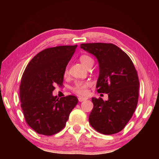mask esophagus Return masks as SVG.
Segmentation results:
<instances>
[{"label":"esophagus","instance_id":"1","mask_svg":"<svg viewBox=\"0 0 159 159\" xmlns=\"http://www.w3.org/2000/svg\"><path fill=\"white\" fill-rule=\"evenodd\" d=\"M87 99H88L87 98H83V97H79V98H78V100H79L80 102H82L84 101H86Z\"/></svg>","mask_w":159,"mask_h":159}]
</instances>
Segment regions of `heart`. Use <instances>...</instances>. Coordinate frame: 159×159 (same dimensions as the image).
<instances>
[{"label":"heart","mask_w":159,"mask_h":159,"mask_svg":"<svg viewBox=\"0 0 159 159\" xmlns=\"http://www.w3.org/2000/svg\"><path fill=\"white\" fill-rule=\"evenodd\" d=\"M80 61L84 66L88 67L93 64V59L88 55H82L80 57ZM67 73V69L65 70V74ZM92 85L90 81H77L73 87V91L80 95H85L88 93V88Z\"/></svg>","instance_id":"obj_1"}]
</instances>
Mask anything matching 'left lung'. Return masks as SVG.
Instances as JSON below:
<instances>
[{
	"label": "left lung",
	"mask_w": 159,
	"mask_h": 159,
	"mask_svg": "<svg viewBox=\"0 0 159 159\" xmlns=\"http://www.w3.org/2000/svg\"><path fill=\"white\" fill-rule=\"evenodd\" d=\"M80 48L97 58V91L108 95L107 101L92 98L89 122L101 134L118 133L132 118L138 105L140 83L135 67L127 54L112 43H83Z\"/></svg>",
	"instance_id": "left-lung-1"
}]
</instances>
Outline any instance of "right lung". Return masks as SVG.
<instances>
[{"mask_svg":"<svg viewBox=\"0 0 159 159\" xmlns=\"http://www.w3.org/2000/svg\"><path fill=\"white\" fill-rule=\"evenodd\" d=\"M77 45L49 48L27 64L19 87L21 107L27 125L37 133L50 136L65 127L78 103L75 95L58 98L53 91L62 85L66 67Z\"/></svg>","mask_w":159,"mask_h":159,"instance_id":"1","label":"right lung"}]
</instances>
